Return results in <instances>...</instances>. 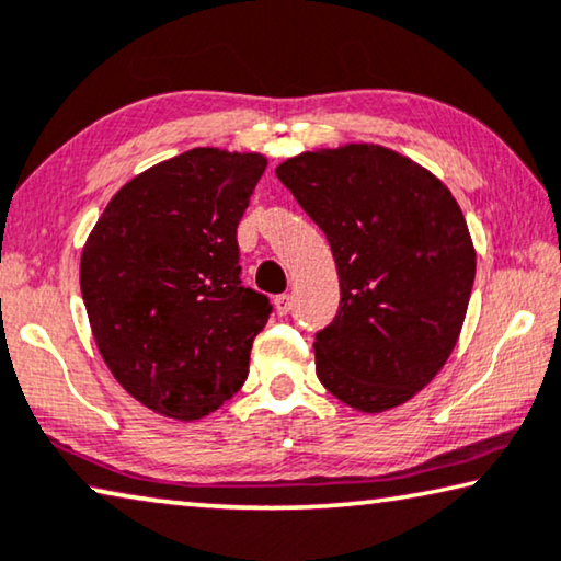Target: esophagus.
Here are the masks:
<instances>
[{"label": "esophagus", "mask_w": 561, "mask_h": 561, "mask_svg": "<svg viewBox=\"0 0 561 561\" xmlns=\"http://www.w3.org/2000/svg\"><path fill=\"white\" fill-rule=\"evenodd\" d=\"M273 306H275V313H278V316H286V313H290L293 298L288 296V293H280V296H275V298H273Z\"/></svg>", "instance_id": "obj_1"}]
</instances>
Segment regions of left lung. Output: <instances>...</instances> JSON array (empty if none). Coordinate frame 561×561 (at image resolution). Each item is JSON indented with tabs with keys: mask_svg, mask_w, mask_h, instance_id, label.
Masks as SVG:
<instances>
[{
	"mask_svg": "<svg viewBox=\"0 0 561 561\" xmlns=\"http://www.w3.org/2000/svg\"><path fill=\"white\" fill-rule=\"evenodd\" d=\"M275 175L325 232L341 306L316 333V374L364 413L407 403L459 341L477 253L459 203L381 145L300 152Z\"/></svg>",
	"mask_w": 561,
	"mask_h": 561,
	"instance_id": "obj_1",
	"label": "left lung"
}]
</instances>
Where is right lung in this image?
I'll list each match as a JSON object with an SVG mask.
<instances>
[{
	"instance_id": "obj_1",
	"label": "right lung",
	"mask_w": 561,
	"mask_h": 561,
	"mask_svg": "<svg viewBox=\"0 0 561 561\" xmlns=\"http://www.w3.org/2000/svg\"><path fill=\"white\" fill-rule=\"evenodd\" d=\"M268 160L195 148L123 185L80 263L94 343L123 389L195 421L248 378L271 300L240 283L238 222Z\"/></svg>"
}]
</instances>
